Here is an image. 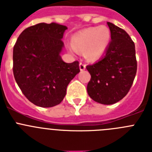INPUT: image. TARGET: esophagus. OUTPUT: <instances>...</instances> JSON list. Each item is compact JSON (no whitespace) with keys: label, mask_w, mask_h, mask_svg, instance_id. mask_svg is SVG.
I'll list each match as a JSON object with an SVG mask.
<instances>
[{"label":"esophagus","mask_w":152,"mask_h":152,"mask_svg":"<svg viewBox=\"0 0 152 152\" xmlns=\"http://www.w3.org/2000/svg\"><path fill=\"white\" fill-rule=\"evenodd\" d=\"M79 66H80V71H84V70L86 68V64H85V63L82 62V61H80V64H79Z\"/></svg>","instance_id":"esophagus-1"}]
</instances>
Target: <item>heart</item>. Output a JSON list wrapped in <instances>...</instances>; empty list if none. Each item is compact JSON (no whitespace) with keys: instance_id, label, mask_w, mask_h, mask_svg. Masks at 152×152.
<instances>
[{"instance_id":"heart-1","label":"heart","mask_w":152,"mask_h":152,"mask_svg":"<svg viewBox=\"0 0 152 152\" xmlns=\"http://www.w3.org/2000/svg\"><path fill=\"white\" fill-rule=\"evenodd\" d=\"M111 34L106 26L90 27L76 33L72 39L74 52L85 50L86 57L95 60L101 57L107 50Z\"/></svg>"}]
</instances>
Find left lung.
<instances>
[{
	"mask_svg": "<svg viewBox=\"0 0 152 152\" xmlns=\"http://www.w3.org/2000/svg\"><path fill=\"white\" fill-rule=\"evenodd\" d=\"M111 41L105 56L87 65L91 80L87 90L97 103L110 105L121 100L129 91L137 72L134 42L124 29L107 22Z\"/></svg>",
	"mask_w": 152,
	"mask_h": 152,
	"instance_id": "1",
	"label": "left lung"
}]
</instances>
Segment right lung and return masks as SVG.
I'll use <instances>...</instances> for the list:
<instances>
[{
  "label": "right lung",
  "mask_w": 152,
  "mask_h": 152,
  "mask_svg": "<svg viewBox=\"0 0 152 152\" xmlns=\"http://www.w3.org/2000/svg\"><path fill=\"white\" fill-rule=\"evenodd\" d=\"M65 26L41 23L24 29L13 51V72L24 96L33 104H59L70 81L80 72L78 61L65 63L60 52Z\"/></svg>",
  "instance_id": "right-lung-1"
}]
</instances>
